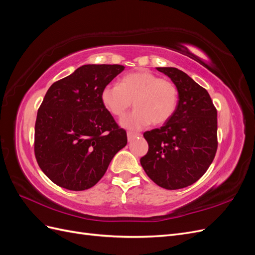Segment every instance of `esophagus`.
Wrapping results in <instances>:
<instances>
[{
	"mask_svg": "<svg viewBox=\"0 0 255 255\" xmlns=\"http://www.w3.org/2000/svg\"><path fill=\"white\" fill-rule=\"evenodd\" d=\"M137 136H140V134H137V133H132V132H128V141H132L134 138H136Z\"/></svg>",
	"mask_w": 255,
	"mask_h": 255,
	"instance_id": "obj_1",
	"label": "esophagus"
}]
</instances>
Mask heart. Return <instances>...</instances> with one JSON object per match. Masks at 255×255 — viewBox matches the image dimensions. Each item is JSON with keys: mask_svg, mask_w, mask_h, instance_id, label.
Segmentation results:
<instances>
[{"mask_svg": "<svg viewBox=\"0 0 255 255\" xmlns=\"http://www.w3.org/2000/svg\"><path fill=\"white\" fill-rule=\"evenodd\" d=\"M101 100L105 109L119 118L134 101L135 111L121 120V126L137 130L152 122L159 126L170 120L179 102V91L172 82L161 80L148 70H139L123 76L119 85H106Z\"/></svg>", "mask_w": 255, "mask_h": 255, "instance_id": "obj_1", "label": "heart"}]
</instances>
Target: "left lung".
I'll list each match as a JSON object with an SVG mask.
<instances>
[{
  "label": "left lung",
  "instance_id": "left-lung-1",
  "mask_svg": "<svg viewBox=\"0 0 255 255\" xmlns=\"http://www.w3.org/2000/svg\"><path fill=\"white\" fill-rule=\"evenodd\" d=\"M179 91L172 118L160 128L143 134L149 151L140 158L146 175L166 189H181L197 182L217 151V111L208 92L186 73L158 67Z\"/></svg>",
  "mask_w": 255,
  "mask_h": 255
}]
</instances>
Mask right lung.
<instances>
[{
	"label": "right lung",
	"mask_w": 255,
	"mask_h": 255,
	"mask_svg": "<svg viewBox=\"0 0 255 255\" xmlns=\"http://www.w3.org/2000/svg\"><path fill=\"white\" fill-rule=\"evenodd\" d=\"M125 70L121 65H84L54 83L38 110L35 155L43 173L74 191L101 180L128 143L101 100L102 89Z\"/></svg>",
	"instance_id": "1"
}]
</instances>
